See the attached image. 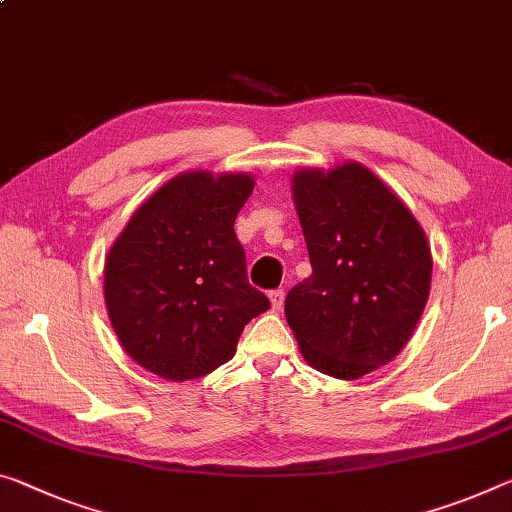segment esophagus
I'll return each mask as SVG.
<instances>
[{
    "label": "esophagus",
    "mask_w": 512,
    "mask_h": 512,
    "mask_svg": "<svg viewBox=\"0 0 512 512\" xmlns=\"http://www.w3.org/2000/svg\"><path fill=\"white\" fill-rule=\"evenodd\" d=\"M269 298H271V310L273 312H280L282 310V303H285V291L273 289L271 294H269Z\"/></svg>",
    "instance_id": "1"
}]
</instances>
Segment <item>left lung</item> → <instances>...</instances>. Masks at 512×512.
<instances>
[{
  "label": "left lung",
  "instance_id": "left-lung-1",
  "mask_svg": "<svg viewBox=\"0 0 512 512\" xmlns=\"http://www.w3.org/2000/svg\"><path fill=\"white\" fill-rule=\"evenodd\" d=\"M312 275L289 291V328L312 369L355 380L408 344L431 291L426 234L392 189L358 161L294 175Z\"/></svg>",
  "mask_w": 512,
  "mask_h": 512
}]
</instances>
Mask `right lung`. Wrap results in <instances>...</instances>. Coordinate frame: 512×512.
<instances>
[{"instance_id":"right-lung-1","label":"right lung","mask_w":512,"mask_h":512,"mask_svg":"<svg viewBox=\"0 0 512 512\" xmlns=\"http://www.w3.org/2000/svg\"><path fill=\"white\" fill-rule=\"evenodd\" d=\"M246 173H182L136 209L104 264V300L129 358L166 380L212 373L243 326L271 307L248 285L234 234L253 193Z\"/></svg>"}]
</instances>
